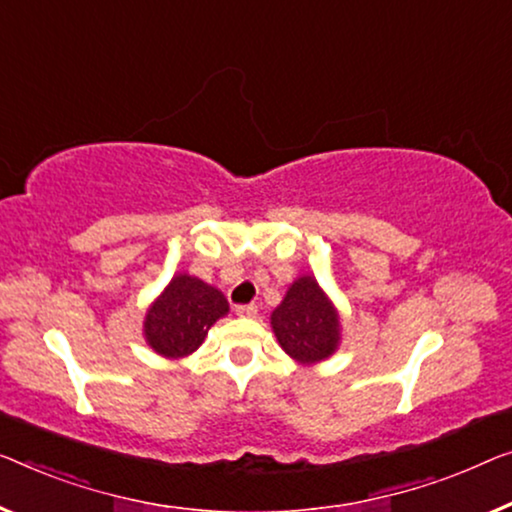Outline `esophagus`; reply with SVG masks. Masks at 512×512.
<instances>
[{
  "instance_id": "obj_1",
  "label": "esophagus",
  "mask_w": 512,
  "mask_h": 512,
  "mask_svg": "<svg viewBox=\"0 0 512 512\" xmlns=\"http://www.w3.org/2000/svg\"><path fill=\"white\" fill-rule=\"evenodd\" d=\"M236 315L239 317H255L257 315V305L255 303H243V305H236Z\"/></svg>"
}]
</instances>
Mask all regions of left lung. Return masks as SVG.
Returning <instances> with one entry per match:
<instances>
[{
  "instance_id": "left-lung-1",
  "label": "left lung",
  "mask_w": 512,
  "mask_h": 512,
  "mask_svg": "<svg viewBox=\"0 0 512 512\" xmlns=\"http://www.w3.org/2000/svg\"><path fill=\"white\" fill-rule=\"evenodd\" d=\"M271 326L285 352L301 363H315L338 347V315L326 301L317 280L303 276L289 287L271 315Z\"/></svg>"
}]
</instances>
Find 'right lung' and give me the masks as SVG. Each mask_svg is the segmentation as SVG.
Masks as SVG:
<instances>
[{
	"label": "right lung",
	"mask_w": 512,
	"mask_h": 512,
	"mask_svg": "<svg viewBox=\"0 0 512 512\" xmlns=\"http://www.w3.org/2000/svg\"><path fill=\"white\" fill-rule=\"evenodd\" d=\"M227 310L230 305L218 289L181 273L151 305L144 335L158 354L186 356L202 345L211 324L227 315Z\"/></svg>",
	"instance_id": "1"
}]
</instances>
